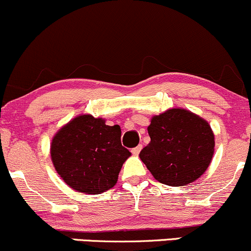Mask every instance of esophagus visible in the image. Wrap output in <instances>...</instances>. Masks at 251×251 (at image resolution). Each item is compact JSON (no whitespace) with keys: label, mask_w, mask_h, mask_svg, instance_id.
I'll use <instances>...</instances> for the list:
<instances>
[{"label":"esophagus","mask_w":251,"mask_h":251,"mask_svg":"<svg viewBox=\"0 0 251 251\" xmlns=\"http://www.w3.org/2000/svg\"><path fill=\"white\" fill-rule=\"evenodd\" d=\"M141 148H142V146L141 145H139V146H136V147H134L133 150H131V153H133V154H135V155H137L140 153V151H141Z\"/></svg>","instance_id":"esophagus-1"}]
</instances>
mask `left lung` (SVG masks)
I'll return each mask as SVG.
<instances>
[{
	"mask_svg": "<svg viewBox=\"0 0 251 251\" xmlns=\"http://www.w3.org/2000/svg\"><path fill=\"white\" fill-rule=\"evenodd\" d=\"M147 130L151 142L140 152V159L158 182L171 187L189 184L211 164L214 134L200 116L170 109L153 116Z\"/></svg>",
	"mask_w": 251,
	"mask_h": 251,
	"instance_id": "left-lung-1",
	"label": "left lung"
}]
</instances>
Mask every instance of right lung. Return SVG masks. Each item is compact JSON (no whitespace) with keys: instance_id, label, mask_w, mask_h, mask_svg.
Here are the masks:
<instances>
[{"instance_id":"obj_1","label":"right lung","mask_w":251,"mask_h":251,"mask_svg":"<svg viewBox=\"0 0 251 251\" xmlns=\"http://www.w3.org/2000/svg\"><path fill=\"white\" fill-rule=\"evenodd\" d=\"M51 160L61 178L74 190L100 194L117 183L131 153L121 144L120 126L81 115L62 126L51 142Z\"/></svg>"}]
</instances>
